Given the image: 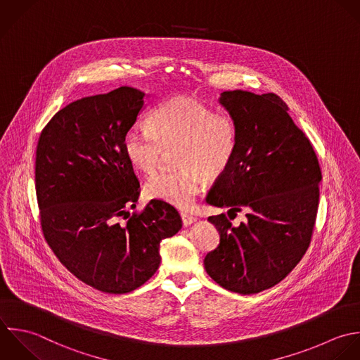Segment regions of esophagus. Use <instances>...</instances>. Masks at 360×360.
Segmentation results:
<instances>
[{"label": "esophagus", "instance_id": "1", "mask_svg": "<svg viewBox=\"0 0 360 360\" xmlns=\"http://www.w3.org/2000/svg\"><path fill=\"white\" fill-rule=\"evenodd\" d=\"M181 219H182L184 226H191V224H193L196 221V217L191 216L189 213H181Z\"/></svg>", "mask_w": 360, "mask_h": 360}]
</instances>
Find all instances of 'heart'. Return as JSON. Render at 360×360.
<instances>
[{"label":"heart","mask_w":360,"mask_h":360,"mask_svg":"<svg viewBox=\"0 0 360 360\" xmlns=\"http://www.w3.org/2000/svg\"><path fill=\"white\" fill-rule=\"evenodd\" d=\"M148 131L129 130L123 137L127 161L144 174L155 172L165 151L176 147L174 172H161L148 179V199L178 209H188L207 179L219 178L230 165L237 148L234 119L192 96H174L160 103L147 120Z\"/></svg>","instance_id":"obj_1"}]
</instances>
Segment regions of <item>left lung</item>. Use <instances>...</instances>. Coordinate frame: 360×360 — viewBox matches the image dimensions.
<instances>
[{
    "instance_id": "left-lung-1",
    "label": "left lung",
    "mask_w": 360,
    "mask_h": 360,
    "mask_svg": "<svg viewBox=\"0 0 360 360\" xmlns=\"http://www.w3.org/2000/svg\"><path fill=\"white\" fill-rule=\"evenodd\" d=\"M219 103L237 124V148L206 202L227 207L210 216L219 247L205 257L207 275L221 288L255 295L283 281L306 254L319 209L321 169L310 140L275 94L234 89ZM231 219V217H230Z\"/></svg>"
}]
</instances>
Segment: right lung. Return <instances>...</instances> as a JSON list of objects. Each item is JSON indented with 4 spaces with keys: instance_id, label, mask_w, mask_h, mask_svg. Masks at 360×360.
Segmentation results:
<instances>
[{
    "instance_id": "right-lung-1",
    "label": "right lung",
    "mask_w": 360,
    "mask_h": 360,
    "mask_svg": "<svg viewBox=\"0 0 360 360\" xmlns=\"http://www.w3.org/2000/svg\"><path fill=\"white\" fill-rule=\"evenodd\" d=\"M146 94L120 86L58 110L36 148V196L44 238L79 281L110 295L129 293L158 269L160 243L182 220L168 203L136 207L140 184L123 153V137ZM126 218L122 224L120 220Z\"/></svg>"
}]
</instances>
